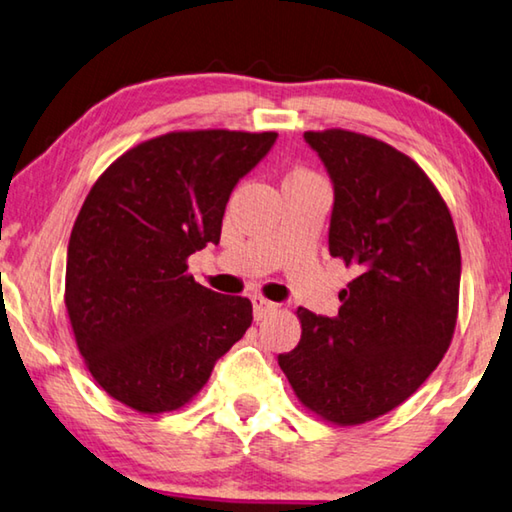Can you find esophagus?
I'll list each match as a JSON object with an SVG mask.
<instances>
[{
	"label": "esophagus",
	"instance_id": "esophagus-1",
	"mask_svg": "<svg viewBox=\"0 0 512 512\" xmlns=\"http://www.w3.org/2000/svg\"><path fill=\"white\" fill-rule=\"evenodd\" d=\"M251 304H254V317H256V320H263V317H267L270 313H274L276 308H279V304H274V301L265 299L261 295L251 297Z\"/></svg>",
	"mask_w": 512,
	"mask_h": 512
}]
</instances>
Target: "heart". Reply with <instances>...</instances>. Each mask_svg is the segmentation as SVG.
<instances>
[{
    "instance_id": "b5f03b06",
    "label": "heart",
    "mask_w": 512,
    "mask_h": 512,
    "mask_svg": "<svg viewBox=\"0 0 512 512\" xmlns=\"http://www.w3.org/2000/svg\"><path fill=\"white\" fill-rule=\"evenodd\" d=\"M301 177H311V174H306V172H295V174H290L288 179H301Z\"/></svg>"
}]
</instances>
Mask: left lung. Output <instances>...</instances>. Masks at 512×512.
Returning <instances> with one entry per match:
<instances>
[{
	"instance_id": "8db88e82",
	"label": "left lung",
	"mask_w": 512,
	"mask_h": 512,
	"mask_svg": "<svg viewBox=\"0 0 512 512\" xmlns=\"http://www.w3.org/2000/svg\"><path fill=\"white\" fill-rule=\"evenodd\" d=\"M304 138L333 181L329 251L356 276L335 317L297 308L301 340L279 365L311 413L356 426L404 404L447 354L460 247L445 199L413 158L347 129Z\"/></svg>"
}]
</instances>
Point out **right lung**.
I'll return each instance as SVG.
<instances>
[{
  "label": "right lung",
  "mask_w": 512,
  "mask_h": 512,
  "mask_svg": "<svg viewBox=\"0 0 512 512\" xmlns=\"http://www.w3.org/2000/svg\"><path fill=\"white\" fill-rule=\"evenodd\" d=\"M274 131H172L106 167L74 222L65 308L88 372L138 413L186 406L251 326V301L213 292L188 258L217 245L231 190Z\"/></svg>",
  "instance_id": "right-lung-1"
}]
</instances>
